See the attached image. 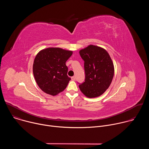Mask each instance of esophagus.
Here are the masks:
<instances>
[{"label": "esophagus", "instance_id": "obj_1", "mask_svg": "<svg viewBox=\"0 0 149 149\" xmlns=\"http://www.w3.org/2000/svg\"><path fill=\"white\" fill-rule=\"evenodd\" d=\"M71 79H72V81H75V76L72 77H71Z\"/></svg>", "mask_w": 149, "mask_h": 149}]
</instances>
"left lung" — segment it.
<instances>
[{"instance_id": "8db88e82", "label": "left lung", "mask_w": 149, "mask_h": 149, "mask_svg": "<svg viewBox=\"0 0 149 149\" xmlns=\"http://www.w3.org/2000/svg\"><path fill=\"white\" fill-rule=\"evenodd\" d=\"M84 61L85 82L79 88L88 98H95L103 94L110 87L114 74L113 61L105 49L90 45L79 51Z\"/></svg>"}]
</instances>
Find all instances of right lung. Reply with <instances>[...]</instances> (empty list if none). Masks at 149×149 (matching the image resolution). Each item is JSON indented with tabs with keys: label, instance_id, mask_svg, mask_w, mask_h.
Wrapping results in <instances>:
<instances>
[{
	"label": "right lung",
	"instance_id": "right-lung-1",
	"mask_svg": "<svg viewBox=\"0 0 149 149\" xmlns=\"http://www.w3.org/2000/svg\"><path fill=\"white\" fill-rule=\"evenodd\" d=\"M72 51L49 47L40 50L33 64V74L39 87L44 93L55 96L64 90L71 80L67 75L66 61Z\"/></svg>",
	"mask_w": 149,
	"mask_h": 149
}]
</instances>
